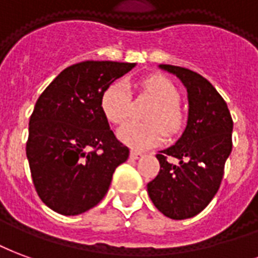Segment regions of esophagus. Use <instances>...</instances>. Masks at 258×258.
Returning a JSON list of instances; mask_svg holds the SVG:
<instances>
[{"label":"esophagus","mask_w":258,"mask_h":258,"mask_svg":"<svg viewBox=\"0 0 258 258\" xmlns=\"http://www.w3.org/2000/svg\"><path fill=\"white\" fill-rule=\"evenodd\" d=\"M143 154L139 151H131V158L132 159H139V158H142Z\"/></svg>","instance_id":"obj_1"}]
</instances>
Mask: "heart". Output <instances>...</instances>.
Here are the masks:
<instances>
[{
  "label": "heart",
  "instance_id": "b5f03b06",
  "mask_svg": "<svg viewBox=\"0 0 258 258\" xmlns=\"http://www.w3.org/2000/svg\"><path fill=\"white\" fill-rule=\"evenodd\" d=\"M142 88L155 100L146 115L148 122L131 121L119 129L118 136L133 150H148L163 142L169 133H177L183 126V115L178 110L177 88L163 75H151L143 80ZM101 108L107 119L112 123H122L131 116L132 100L129 86L125 82L111 84L103 93Z\"/></svg>",
  "mask_w": 258,
  "mask_h": 258
}]
</instances>
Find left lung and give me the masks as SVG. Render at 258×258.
Masks as SVG:
<instances>
[{
    "label": "left lung",
    "instance_id": "obj_1",
    "mask_svg": "<svg viewBox=\"0 0 258 258\" xmlns=\"http://www.w3.org/2000/svg\"><path fill=\"white\" fill-rule=\"evenodd\" d=\"M187 89L188 119L183 135L157 154L158 176L147 184L155 208L173 220L201 213L219 191L224 165L232 150L234 122L224 99L202 75L184 67L159 64ZM169 156L177 157L172 164Z\"/></svg>",
    "mask_w": 258,
    "mask_h": 258
}]
</instances>
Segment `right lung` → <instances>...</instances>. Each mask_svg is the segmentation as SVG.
<instances>
[{
  "label": "right lung",
  "mask_w": 258,
  "mask_h": 258,
  "mask_svg": "<svg viewBox=\"0 0 258 258\" xmlns=\"http://www.w3.org/2000/svg\"><path fill=\"white\" fill-rule=\"evenodd\" d=\"M136 63L82 61L63 70L35 103L26 154L37 194L64 216L104 198L129 148L116 140L101 108L108 86Z\"/></svg>",
  "instance_id": "add662e5"
}]
</instances>
